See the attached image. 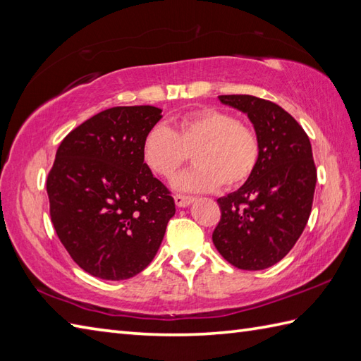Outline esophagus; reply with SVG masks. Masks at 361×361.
Segmentation results:
<instances>
[{
    "mask_svg": "<svg viewBox=\"0 0 361 361\" xmlns=\"http://www.w3.org/2000/svg\"><path fill=\"white\" fill-rule=\"evenodd\" d=\"M192 202H194V197L190 195H183V194L175 195V204L178 206V208H186V206H189Z\"/></svg>",
    "mask_w": 361,
    "mask_h": 361,
    "instance_id": "1",
    "label": "esophagus"
}]
</instances>
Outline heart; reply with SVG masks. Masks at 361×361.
Instances as JSON below:
<instances>
[{
  "mask_svg": "<svg viewBox=\"0 0 361 361\" xmlns=\"http://www.w3.org/2000/svg\"><path fill=\"white\" fill-rule=\"evenodd\" d=\"M194 153L195 167L175 181L181 190L239 188L255 173L260 141L255 128L231 113L202 109L185 114L171 128L153 126L142 140V158L152 172L171 180Z\"/></svg>",
  "mask_w": 361,
  "mask_h": 361,
  "instance_id": "b5f03b06",
  "label": "heart"
}]
</instances>
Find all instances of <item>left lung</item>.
Returning <instances> with one entry per match:
<instances>
[{"label":"left lung","mask_w":361,"mask_h":361,"mask_svg":"<svg viewBox=\"0 0 361 361\" xmlns=\"http://www.w3.org/2000/svg\"><path fill=\"white\" fill-rule=\"evenodd\" d=\"M219 99L247 113L259 136L260 158L240 189L217 200L221 217L212 242L240 270H265L287 256L307 225L317 185L312 145L279 105L248 94Z\"/></svg>","instance_id":"left-lung-1"}]
</instances>
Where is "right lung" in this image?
Returning <instances> with one entry per match:
<instances>
[{"mask_svg": "<svg viewBox=\"0 0 361 361\" xmlns=\"http://www.w3.org/2000/svg\"><path fill=\"white\" fill-rule=\"evenodd\" d=\"M157 106H113L60 142L46 180L51 221L73 260L91 276L130 279L155 257L175 214L169 189L142 158Z\"/></svg>", "mask_w": 361, "mask_h": 361, "instance_id": "right-lung-1", "label": "right lung"}]
</instances>
